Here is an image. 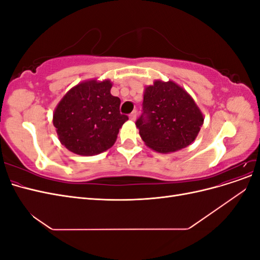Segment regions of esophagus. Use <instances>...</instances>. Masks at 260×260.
I'll use <instances>...</instances> for the list:
<instances>
[{
    "mask_svg": "<svg viewBox=\"0 0 260 260\" xmlns=\"http://www.w3.org/2000/svg\"><path fill=\"white\" fill-rule=\"evenodd\" d=\"M137 114H138V112L136 111V109H135V111H133L130 115H129V118H130V119L131 120H136V118H137Z\"/></svg>",
    "mask_w": 260,
    "mask_h": 260,
    "instance_id": "1",
    "label": "esophagus"
}]
</instances>
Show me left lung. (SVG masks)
I'll list each match as a JSON object with an SVG mask.
<instances>
[{"instance_id":"1","label":"left lung","mask_w":260,"mask_h":260,"mask_svg":"<svg viewBox=\"0 0 260 260\" xmlns=\"http://www.w3.org/2000/svg\"><path fill=\"white\" fill-rule=\"evenodd\" d=\"M142 105L136 124L145 144L159 153L190 145L204 122L193 99L172 81H155L147 86Z\"/></svg>"}]
</instances>
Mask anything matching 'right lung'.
<instances>
[{"mask_svg": "<svg viewBox=\"0 0 260 260\" xmlns=\"http://www.w3.org/2000/svg\"><path fill=\"white\" fill-rule=\"evenodd\" d=\"M112 83L85 81L61 99L53 115L61 144L78 155L92 156L112 147L129 118L120 114V99L111 94Z\"/></svg>", "mask_w": 260, "mask_h": 260, "instance_id": "add662e5", "label": "right lung"}]
</instances>
